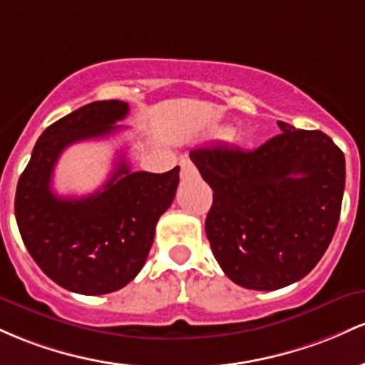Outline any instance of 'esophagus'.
<instances>
[{"mask_svg":"<svg viewBox=\"0 0 365 365\" xmlns=\"http://www.w3.org/2000/svg\"><path fill=\"white\" fill-rule=\"evenodd\" d=\"M196 174V167L193 165V162L184 158L181 160V175L182 178H187V175H195Z\"/></svg>","mask_w":365,"mask_h":365,"instance_id":"obj_1","label":"esophagus"}]
</instances>
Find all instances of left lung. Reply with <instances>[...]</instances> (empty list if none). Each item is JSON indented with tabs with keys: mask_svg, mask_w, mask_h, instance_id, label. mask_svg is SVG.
I'll use <instances>...</instances> for the list:
<instances>
[{
	"mask_svg": "<svg viewBox=\"0 0 365 365\" xmlns=\"http://www.w3.org/2000/svg\"><path fill=\"white\" fill-rule=\"evenodd\" d=\"M257 150L200 146L190 158L214 190L205 220L212 253L236 284L272 292L300 281L333 240L345 155L321 130L277 122Z\"/></svg>",
	"mask_w": 365,
	"mask_h": 365,
	"instance_id": "obj_1",
	"label": "left lung"
}]
</instances>
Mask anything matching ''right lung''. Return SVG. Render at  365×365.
I'll list each match as a JSON object with an SVG mask.
<instances>
[{
    "label": "right lung",
    "mask_w": 365,
    "mask_h": 365,
    "mask_svg": "<svg viewBox=\"0 0 365 365\" xmlns=\"http://www.w3.org/2000/svg\"><path fill=\"white\" fill-rule=\"evenodd\" d=\"M129 113L125 101H93L41 134L15 193L24 245L41 271L68 292L105 294L124 288L145 265L158 219L170 207L179 167L163 174L133 172L125 158L101 190L61 198L51 190L61 151L73 143L106 138Z\"/></svg>",
    "instance_id": "obj_1"
}]
</instances>
